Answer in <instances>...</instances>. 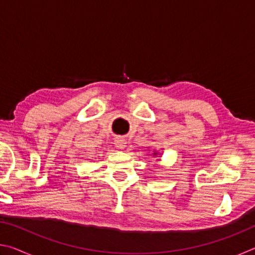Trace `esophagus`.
I'll return each instance as SVG.
<instances>
[{
  "label": "esophagus",
  "mask_w": 255,
  "mask_h": 255,
  "mask_svg": "<svg viewBox=\"0 0 255 255\" xmlns=\"http://www.w3.org/2000/svg\"><path fill=\"white\" fill-rule=\"evenodd\" d=\"M115 145L116 147L117 148H125V146H126V141H125V139H123V138H117V139L115 140Z\"/></svg>",
  "instance_id": "obj_1"
}]
</instances>
